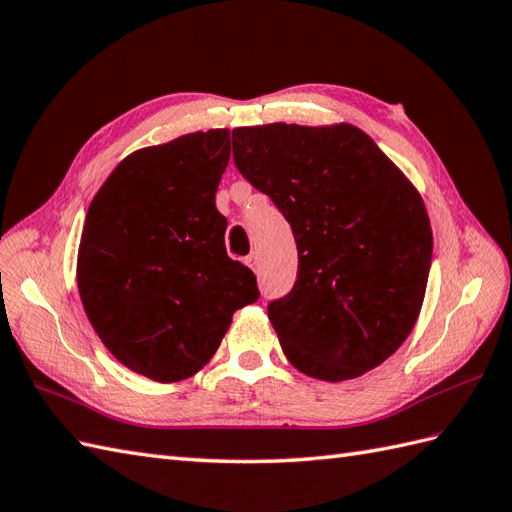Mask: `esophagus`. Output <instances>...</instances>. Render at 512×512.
<instances>
[{
	"label": "esophagus",
	"mask_w": 512,
	"mask_h": 512,
	"mask_svg": "<svg viewBox=\"0 0 512 512\" xmlns=\"http://www.w3.org/2000/svg\"><path fill=\"white\" fill-rule=\"evenodd\" d=\"M246 266H251L253 270L259 268V257H257V253H251V255L246 257Z\"/></svg>",
	"instance_id": "34e87169"
}]
</instances>
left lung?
<instances>
[{"instance_id":"obj_1","label":"left lung","mask_w":512,"mask_h":512,"mask_svg":"<svg viewBox=\"0 0 512 512\" xmlns=\"http://www.w3.org/2000/svg\"><path fill=\"white\" fill-rule=\"evenodd\" d=\"M233 161L299 251L292 290L268 305L288 360L325 382L388 360L417 323L432 264L417 189L351 124L235 128Z\"/></svg>"}]
</instances>
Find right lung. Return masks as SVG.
Here are the masks:
<instances>
[{"instance_id": "obj_1", "label": "right lung", "mask_w": 512, "mask_h": 512, "mask_svg": "<svg viewBox=\"0 0 512 512\" xmlns=\"http://www.w3.org/2000/svg\"><path fill=\"white\" fill-rule=\"evenodd\" d=\"M229 130L137 150L91 200L78 292L104 347L154 382L192 377L216 353L233 312L259 299L251 268L224 246L216 209Z\"/></svg>"}]
</instances>
